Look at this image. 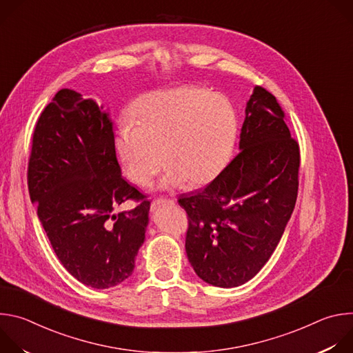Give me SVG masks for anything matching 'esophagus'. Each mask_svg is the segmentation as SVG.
<instances>
[{
  "mask_svg": "<svg viewBox=\"0 0 353 353\" xmlns=\"http://www.w3.org/2000/svg\"><path fill=\"white\" fill-rule=\"evenodd\" d=\"M163 204H169V205H173L174 204V199H170V198H157L152 201V208H158Z\"/></svg>",
  "mask_w": 353,
  "mask_h": 353,
  "instance_id": "1",
  "label": "esophagus"
}]
</instances>
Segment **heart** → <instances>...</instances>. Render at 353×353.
Segmentation results:
<instances>
[{
  "instance_id": "1",
  "label": "heart",
  "mask_w": 353,
  "mask_h": 353,
  "mask_svg": "<svg viewBox=\"0 0 353 353\" xmlns=\"http://www.w3.org/2000/svg\"><path fill=\"white\" fill-rule=\"evenodd\" d=\"M134 117L137 125L120 124L114 145L125 174L139 185L155 179L163 159V188L207 183L229 159L239 132L233 103L203 86L148 93Z\"/></svg>"
}]
</instances>
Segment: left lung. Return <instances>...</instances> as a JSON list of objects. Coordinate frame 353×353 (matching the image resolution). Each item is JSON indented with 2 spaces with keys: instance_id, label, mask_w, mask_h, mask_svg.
Listing matches in <instances>:
<instances>
[{
  "instance_id": "obj_1",
  "label": "left lung",
  "mask_w": 353,
  "mask_h": 353,
  "mask_svg": "<svg viewBox=\"0 0 353 353\" xmlns=\"http://www.w3.org/2000/svg\"><path fill=\"white\" fill-rule=\"evenodd\" d=\"M239 150L205 188L179 198L190 219L188 261L219 288L240 286L260 272L296 204L299 145L275 96L261 86L245 105Z\"/></svg>"
}]
</instances>
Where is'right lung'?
Masks as SVG:
<instances>
[{
	"label": "right lung",
	"instance_id": "add662e5",
	"mask_svg": "<svg viewBox=\"0 0 353 353\" xmlns=\"http://www.w3.org/2000/svg\"><path fill=\"white\" fill-rule=\"evenodd\" d=\"M28 184L54 253L74 278L108 289L132 274L150 201L121 176L103 106L71 89L57 92L33 132ZM130 197L141 203L114 214Z\"/></svg>",
	"mask_w": 353,
	"mask_h": 353
}]
</instances>
